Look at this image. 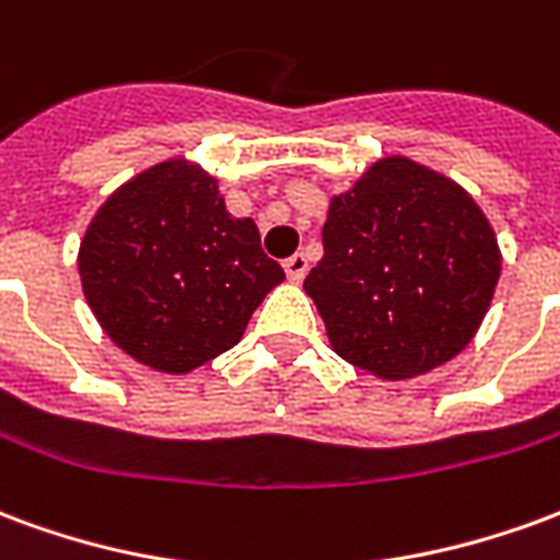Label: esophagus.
<instances>
[{"label": "esophagus", "instance_id": "esophagus-1", "mask_svg": "<svg viewBox=\"0 0 560 560\" xmlns=\"http://www.w3.org/2000/svg\"><path fill=\"white\" fill-rule=\"evenodd\" d=\"M284 272H288V279L291 281H303L305 272H308V257L303 252H296L284 260Z\"/></svg>", "mask_w": 560, "mask_h": 560}]
</instances>
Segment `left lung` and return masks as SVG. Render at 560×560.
<instances>
[{
	"instance_id": "1",
	"label": "left lung",
	"mask_w": 560,
	"mask_h": 560,
	"mask_svg": "<svg viewBox=\"0 0 560 560\" xmlns=\"http://www.w3.org/2000/svg\"><path fill=\"white\" fill-rule=\"evenodd\" d=\"M498 276V240L474 197L417 161L384 159L332 197L303 288L341 360L401 381L474 339Z\"/></svg>"
}]
</instances>
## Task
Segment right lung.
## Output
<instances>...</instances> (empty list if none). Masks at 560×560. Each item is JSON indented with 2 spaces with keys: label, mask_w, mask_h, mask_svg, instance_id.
Returning <instances> with one entry per match:
<instances>
[{
  "label": "right lung",
  "mask_w": 560,
  "mask_h": 560,
  "mask_svg": "<svg viewBox=\"0 0 560 560\" xmlns=\"http://www.w3.org/2000/svg\"><path fill=\"white\" fill-rule=\"evenodd\" d=\"M80 281L104 332L138 363L183 375L243 339L284 269L219 183L161 161L104 200L80 243Z\"/></svg>",
  "instance_id": "1"
}]
</instances>
